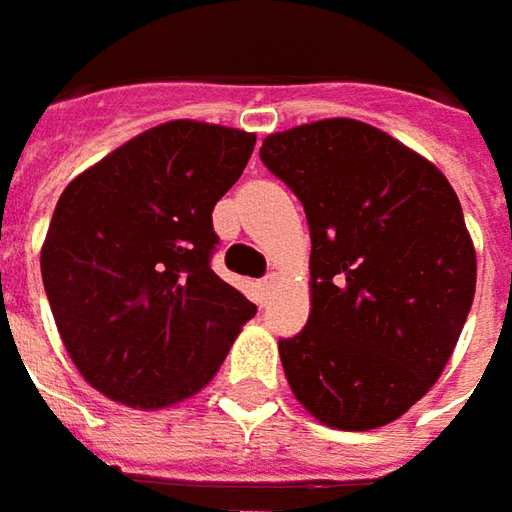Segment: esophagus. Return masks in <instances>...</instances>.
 Returning <instances> with one entry per match:
<instances>
[{
  "label": "esophagus",
  "instance_id": "34e87169",
  "mask_svg": "<svg viewBox=\"0 0 512 512\" xmlns=\"http://www.w3.org/2000/svg\"><path fill=\"white\" fill-rule=\"evenodd\" d=\"M273 287H276V273H270V276H265V279H259V282H256V293H259V305H265L267 299H270Z\"/></svg>",
  "mask_w": 512,
  "mask_h": 512
}]
</instances>
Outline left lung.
Returning <instances> with one entry per match:
<instances>
[{
	"label": "left lung",
	"instance_id": "left-lung-1",
	"mask_svg": "<svg viewBox=\"0 0 512 512\" xmlns=\"http://www.w3.org/2000/svg\"><path fill=\"white\" fill-rule=\"evenodd\" d=\"M265 168L310 227V319L279 339L290 390L316 419L373 430L442 376L476 293L456 190L384 130L322 119L270 133Z\"/></svg>",
	"mask_w": 512,
	"mask_h": 512
}]
</instances>
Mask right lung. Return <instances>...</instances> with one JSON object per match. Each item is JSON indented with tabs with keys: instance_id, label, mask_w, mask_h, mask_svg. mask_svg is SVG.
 Returning a JSON list of instances; mask_svg holds the SVG:
<instances>
[{
	"instance_id": "1",
	"label": "right lung",
	"mask_w": 512,
	"mask_h": 512,
	"mask_svg": "<svg viewBox=\"0 0 512 512\" xmlns=\"http://www.w3.org/2000/svg\"><path fill=\"white\" fill-rule=\"evenodd\" d=\"M256 136L176 119L139 133L59 196L42 282L76 370L113 402L159 410L199 393L256 305L222 282L213 207Z\"/></svg>"
}]
</instances>
